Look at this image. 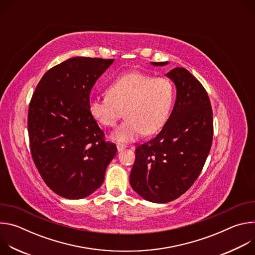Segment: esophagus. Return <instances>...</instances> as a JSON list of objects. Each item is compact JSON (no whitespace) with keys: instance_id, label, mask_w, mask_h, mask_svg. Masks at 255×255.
Instances as JSON below:
<instances>
[{"instance_id":"esophagus-1","label":"esophagus","mask_w":255,"mask_h":255,"mask_svg":"<svg viewBox=\"0 0 255 255\" xmlns=\"http://www.w3.org/2000/svg\"><path fill=\"white\" fill-rule=\"evenodd\" d=\"M125 148H126V146H125V145H123V144H118V145H117V149H118V152H121V151H123Z\"/></svg>"}]
</instances>
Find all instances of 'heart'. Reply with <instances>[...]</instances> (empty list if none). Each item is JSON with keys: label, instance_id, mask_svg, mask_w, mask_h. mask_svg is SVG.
<instances>
[{"label": "heart", "instance_id": "1", "mask_svg": "<svg viewBox=\"0 0 255 255\" xmlns=\"http://www.w3.org/2000/svg\"><path fill=\"white\" fill-rule=\"evenodd\" d=\"M173 101L174 88L168 79L130 71L109 85L105 97L90 100L89 113L100 125L113 127L124 111L126 120L112 132L111 139L129 143L144 133L158 132L168 120Z\"/></svg>", "mask_w": 255, "mask_h": 255}]
</instances>
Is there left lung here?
<instances>
[{"label": "left lung", "mask_w": 255, "mask_h": 255, "mask_svg": "<svg viewBox=\"0 0 255 255\" xmlns=\"http://www.w3.org/2000/svg\"><path fill=\"white\" fill-rule=\"evenodd\" d=\"M166 77L176 89L171 114L153 139L137 146L130 173L132 189L144 200L159 204L177 199L192 187L213 140V112L204 87L184 67L173 68Z\"/></svg>", "instance_id": "obj_1"}]
</instances>
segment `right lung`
Here are the masks:
<instances>
[{"instance_id":"add662e5","label":"right lung","mask_w":255,"mask_h":255,"mask_svg":"<svg viewBox=\"0 0 255 255\" xmlns=\"http://www.w3.org/2000/svg\"><path fill=\"white\" fill-rule=\"evenodd\" d=\"M114 59L72 57L50 68L32 96L28 134L32 158L58 196L80 200L104 183L117 147L89 113L92 88Z\"/></svg>"}]
</instances>
